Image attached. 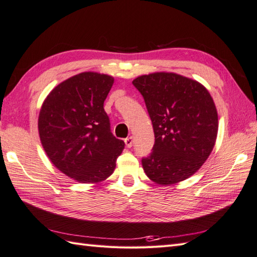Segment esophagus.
<instances>
[{
	"label": "esophagus",
	"instance_id": "34e87169",
	"mask_svg": "<svg viewBox=\"0 0 257 257\" xmlns=\"http://www.w3.org/2000/svg\"><path fill=\"white\" fill-rule=\"evenodd\" d=\"M125 145H126V147L127 148H131L133 146V137L132 136H130V137H127V139H125Z\"/></svg>",
	"mask_w": 257,
	"mask_h": 257
}]
</instances>
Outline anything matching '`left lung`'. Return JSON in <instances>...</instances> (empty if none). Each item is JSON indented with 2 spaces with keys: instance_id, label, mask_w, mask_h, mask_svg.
Instances as JSON below:
<instances>
[{
  "instance_id": "left-lung-1",
  "label": "left lung",
  "mask_w": 257,
  "mask_h": 257,
  "mask_svg": "<svg viewBox=\"0 0 257 257\" xmlns=\"http://www.w3.org/2000/svg\"><path fill=\"white\" fill-rule=\"evenodd\" d=\"M145 100L153 123L155 145L142 159L146 176L172 185L199 170L215 146L218 113L201 83L176 73L142 75L133 81Z\"/></svg>"
}]
</instances>
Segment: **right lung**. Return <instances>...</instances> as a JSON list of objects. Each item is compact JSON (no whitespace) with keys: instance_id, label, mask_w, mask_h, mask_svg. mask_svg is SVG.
<instances>
[{"instance_id":"obj_1","label":"right lung","mask_w":257,"mask_h":257,"mask_svg":"<svg viewBox=\"0 0 257 257\" xmlns=\"http://www.w3.org/2000/svg\"><path fill=\"white\" fill-rule=\"evenodd\" d=\"M113 83L107 74L79 73L55 86L41 105V145L54 167L77 182L98 184L108 179L124 149L103 109Z\"/></svg>"}]
</instances>
